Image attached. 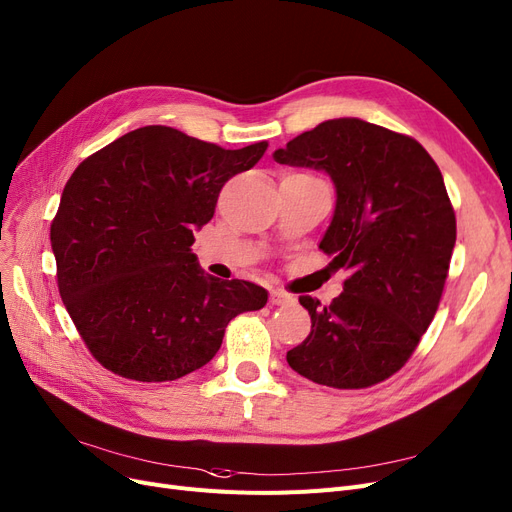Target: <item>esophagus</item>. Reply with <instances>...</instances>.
Listing matches in <instances>:
<instances>
[{
	"label": "esophagus",
	"instance_id": "esophagus-1",
	"mask_svg": "<svg viewBox=\"0 0 512 512\" xmlns=\"http://www.w3.org/2000/svg\"><path fill=\"white\" fill-rule=\"evenodd\" d=\"M292 302H294V296H290L288 292H283V290H271V304L283 306V304H292Z\"/></svg>",
	"mask_w": 512,
	"mask_h": 512
}]
</instances>
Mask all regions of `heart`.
Wrapping results in <instances>:
<instances>
[{"mask_svg":"<svg viewBox=\"0 0 512 512\" xmlns=\"http://www.w3.org/2000/svg\"><path fill=\"white\" fill-rule=\"evenodd\" d=\"M302 176H309V174H302ZM313 178H315V176H313Z\"/></svg>","mask_w":512,"mask_h":512,"instance_id":"b5f03b06","label":"heart"}]
</instances>
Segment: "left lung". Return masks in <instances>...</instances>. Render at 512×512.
Listing matches in <instances>:
<instances>
[{"label":"left lung","mask_w":512,"mask_h":512,"mask_svg":"<svg viewBox=\"0 0 512 512\" xmlns=\"http://www.w3.org/2000/svg\"><path fill=\"white\" fill-rule=\"evenodd\" d=\"M273 157L332 178L336 210L319 248L349 273L330 304L300 296L311 334L288 363L325 386L378 384L412 357L443 294L456 214L437 163L414 138L357 117L327 119Z\"/></svg>","instance_id":"8db88e82"}]
</instances>
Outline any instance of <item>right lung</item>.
<instances>
[{
	"mask_svg": "<svg viewBox=\"0 0 512 512\" xmlns=\"http://www.w3.org/2000/svg\"><path fill=\"white\" fill-rule=\"evenodd\" d=\"M267 147L229 151L145 126L79 163L50 241L60 298L102 367L138 382L182 378L218 353L233 317L267 304L256 283L203 273L191 250L224 182Z\"/></svg>",
	"mask_w": 512,
	"mask_h": 512,
	"instance_id": "add662e5",
	"label": "right lung"
}]
</instances>
